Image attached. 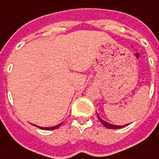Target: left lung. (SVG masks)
Masks as SVG:
<instances>
[{
    "mask_svg": "<svg viewBox=\"0 0 159 159\" xmlns=\"http://www.w3.org/2000/svg\"><path fill=\"white\" fill-rule=\"evenodd\" d=\"M97 117H98L99 120L102 123V125L105 127H107V128H109V129H119V128H121V127H124L125 126H127V125H125V126H116V125H112V124H110V123H108V122H106L105 120H103L102 119L100 118L99 117V115L97 114Z\"/></svg>",
    "mask_w": 159,
    "mask_h": 159,
    "instance_id": "obj_1",
    "label": "left lung"
}]
</instances>
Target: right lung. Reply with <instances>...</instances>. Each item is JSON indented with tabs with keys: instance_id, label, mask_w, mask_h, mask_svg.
Here are the masks:
<instances>
[{
	"instance_id": "obj_1",
	"label": "right lung",
	"mask_w": 159,
	"mask_h": 159,
	"mask_svg": "<svg viewBox=\"0 0 159 159\" xmlns=\"http://www.w3.org/2000/svg\"><path fill=\"white\" fill-rule=\"evenodd\" d=\"M62 124H63V122L60 123V124H58V125H57V126H52V127H42V126H36V125H33V126H37V127H39V128H40V129H43V130H54V129H57V128H58V127H60Z\"/></svg>"
}]
</instances>
